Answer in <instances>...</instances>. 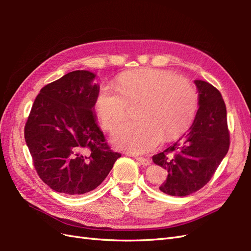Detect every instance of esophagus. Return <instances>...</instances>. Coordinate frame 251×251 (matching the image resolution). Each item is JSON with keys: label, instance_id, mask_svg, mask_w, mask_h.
Segmentation results:
<instances>
[{"label": "esophagus", "instance_id": "obj_1", "mask_svg": "<svg viewBox=\"0 0 251 251\" xmlns=\"http://www.w3.org/2000/svg\"><path fill=\"white\" fill-rule=\"evenodd\" d=\"M135 158L139 162L141 165H145V166H148V165H151V159L147 158V157H142V156H135Z\"/></svg>", "mask_w": 251, "mask_h": 251}]
</instances>
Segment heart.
Returning a JSON list of instances; mask_svg holds the SVG:
<instances>
[{
	"label": "heart",
	"instance_id": "1",
	"mask_svg": "<svg viewBox=\"0 0 251 251\" xmlns=\"http://www.w3.org/2000/svg\"><path fill=\"white\" fill-rule=\"evenodd\" d=\"M138 106L139 120L127 123L116 132L114 145L131 153H143L172 139L191 125L197 109L193 85L182 76L155 68H142L123 73L116 87L102 85L94 109L103 128L109 131L124 123L130 106Z\"/></svg>",
	"mask_w": 251,
	"mask_h": 251
}]
</instances>
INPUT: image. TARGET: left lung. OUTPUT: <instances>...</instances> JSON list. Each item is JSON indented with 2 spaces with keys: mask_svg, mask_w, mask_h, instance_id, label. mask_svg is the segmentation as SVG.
I'll use <instances>...</instances> for the list:
<instances>
[{
  "mask_svg": "<svg viewBox=\"0 0 251 251\" xmlns=\"http://www.w3.org/2000/svg\"><path fill=\"white\" fill-rule=\"evenodd\" d=\"M199 105L193 124L173 146L153 155L154 164L168 172L159 190L186 196L208 183L230 147L226 108L219 90L201 79L194 82Z\"/></svg>",
  "mask_w": 251,
  "mask_h": 251,
  "instance_id": "obj_1",
  "label": "left lung"
}]
</instances>
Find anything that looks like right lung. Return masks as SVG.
Masks as SVG:
<instances>
[{
    "mask_svg": "<svg viewBox=\"0 0 251 251\" xmlns=\"http://www.w3.org/2000/svg\"><path fill=\"white\" fill-rule=\"evenodd\" d=\"M96 75L73 71L45 85L25 126L39 177L56 192L81 195L105 179L121 154L111 150L94 112Z\"/></svg>",
    "mask_w": 251,
    "mask_h": 251,
    "instance_id": "obj_1",
    "label": "right lung"
}]
</instances>
